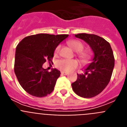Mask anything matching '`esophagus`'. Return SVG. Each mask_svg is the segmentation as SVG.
<instances>
[{
  "label": "esophagus",
  "instance_id": "34e87169",
  "mask_svg": "<svg viewBox=\"0 0 127 127\" xmlns=\"http://www.w3.org/2000/svg\"><path fill=\"white\" fill-rule=\"evenodd\" d=\"M61 74L63 75H67L68 74V72H64V71H62Z\"/></svg>",
  "mask_w": 127,
  "mask_h": 127
}]
</instances>
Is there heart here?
<instances>
[{
  "instance_id": "b5f03b06",
  "label": "heart",
  "mask_w": 127,
  "mask_h": 127,
  "mask_svg": "<svg viewBox=\"0 0 127 127\" xmlns=\"http://www.w3.org/2000/svg\"><path fill=\"white\" fill-rule=\"evenodd\" d=\"M68 44L69 46L74 51L77 52V55L83 61H85L88 58V53L86 51H83L84 46L83 44L81 41L78 40H72L68 42ZM60 46H58L55 48V53L57 54L60 50ZM78 64L77 62L74 60H67V59H63V60H58L56 64V65L58 68L64 71H70L73 69L76 68Z\"/></svg>"
}]
</instances>
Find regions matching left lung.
Instances as JSON below:
<instances>
[{
    "label": "left lung",
    "instance_id": "obj_1",
    "mask_svg": "<svg viewBox=\"0 0 127 127\" xmlns=\"http://www.w3.org/2000/svg\"><path fill=\"white\" fill-rule=\"evenodd\" d=\"M75 37L88 44L94 58L85 68L84 74H77L72 88L79 97L92 98L101 93L111 79L114 66L113 50L107 41L97 35L78 33Z\"/></svg>",
    "mask_w": 127,
    "mask_h": 127
}]
</instances>
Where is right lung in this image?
<instances>
[{"label":"right lung","mask_w":127,"mask_h":127,"mask_svg":"<svg viewBox=\"0 0 127 127\" xmlns=\"http://www.w3.org/2000/svg\"><path fill=\"white\" fill-rule=\"evenodd\" d=\"M69 35L39 33L26 37L16 48L14 73L19 83L32 96L45 97L54 90L60 71L42 68L46 60L51 61L55 48Z\"/></svg>","instance_id":"obj_1"}]
</instances>
